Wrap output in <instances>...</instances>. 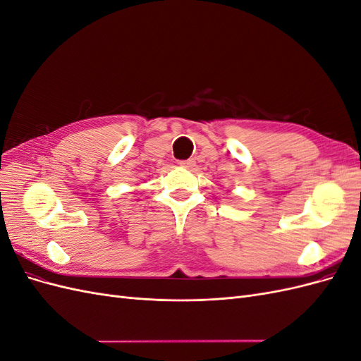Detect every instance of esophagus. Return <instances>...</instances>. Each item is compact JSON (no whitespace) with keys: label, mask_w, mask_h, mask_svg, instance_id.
I'll return each mask as SVG.
<instances>
[{"label":"esophagus","mask_w":361,"mask_h":361,"mask_svg":"<svg viewBox=\"0 0 361 361\" xmlns=\"http://www.w3.org/2000/svg\"><path fill=\"white\" fill-rule=\"evenodd\" d=\"M182 167H187V169H191V167H194L195 166V161L194 159H183V161H180L179 162Z\"/></svg>","instance_id":"esophagus-1"}]
</instances>
